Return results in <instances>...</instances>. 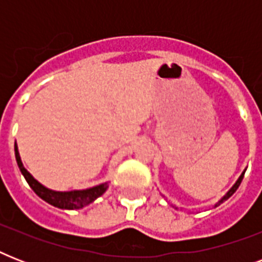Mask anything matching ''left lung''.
<instances>
[{"mask_svg":"<svg viewBox=\"0 0 262 262\" xmlns=\"http://www.w3.org/2000/svg\"><path fill=\"white\" fill-rule=\"evenodd\" d=\"M245 171H246V170H244V172H242V174H241V177H239V178H238V181H236V182L234 183V185H232V187H231V189H230V190H228L227 193H226V194H224L223 197H222V199H220L219 201H217V203L215 204V207H219L220 204H222V203H224V201H226V200H228V199H230V197H231V195L234 194V193H235V191H236V189H238V187H239L241 182H242V179H244Z\"/></svg>","mask_w":262,"mask_h":262,"instance_id":"left-lung-1","label":"left lung"}]
</instances>
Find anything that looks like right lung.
<instances>
[{
	"mask_svg": "<svg viewBox=\"0 0 262 262\" xmlns=\"http://www.w3.org/2000/svg\"><path fill=\"white\" fill-rule=\"evenodd\" d=\"M14 155H16V162L20 168L21 174L24 175V178L31 186V189L36 193L42 200H45L46 203L50 205H54L61 209H80V208L87 207L88 204L94 203L95 200L100 197V195L107 190L108 183H100L98 186L90 187V189H84V190H71V191H55L47 189L46 186H43L42 183H39L36 179L27 171L26 167L23 166L20 155H18L17 145L14 144Z\"/></svg>",
	"mask_w": 262,
	"mask_h": 262,
	"instance_id": "obj_1",
	"label": "right lung"
}]
</instances>
